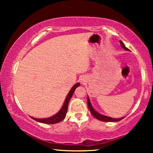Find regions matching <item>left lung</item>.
Wrapping results in <instances>:
<instances>
[{
  "instance_id": "left-lung-1",
  "label": "left lung",
  "mask_w": 153,
  "mask_h": 153,
  "mask_svg": "<svg viewBox=\"0 0 153 153\" xmlns=\"http://www.w3.org/2000/svg\"><path fill=\"white\" fill-rule=\"evenodd\" d=\"M119 42H120V45H121V46L122 47V48H124V50H129V49L127 48V47L124 46V43H123L121 40L119 41ZM88 108H89V110H90L91 114L94 116L96 119H99V120H100V121H102V122H119V121L122 120V119H123V118L114 119V118H111V117H106V116L100 114L98 113V112H96V111L94 109V108H93L92 106H91V102H90V101H89L88 98Z\"/></svg>"
}]
</instances>
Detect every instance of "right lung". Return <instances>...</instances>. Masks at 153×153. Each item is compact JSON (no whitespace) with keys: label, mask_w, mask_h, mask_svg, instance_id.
Returning a JSON list of instances; mask_svg holds the SVG:
<instances>
[{"label":"right lung","mask_w":153,"mask_h":153,"mask_svg":"<svg viewBox=\"0 0 153 153\" xmlns=\"http://www.w3.org/2000/svg\"><path fill=\"white\" fill-rule=\"evenodd\" d=\"M79 85H80V83H76L75 85H73V87L72 88L71 90L70 91L69 94L67 96V98L65 101V103L64 104H63L62 108L59 110L58 113L54 115L53 117L47 119H36L34 118V117H31V118L34 119L35 121H37V122L41 123H44V124H56V123H58L59 122H61V121H62L63 119H65V117L67 111H68V103H69L70 100H71L75 88H76L77 87H78Z\"/></svg>","instance_id":"right-lung-1"}]
</instances>
